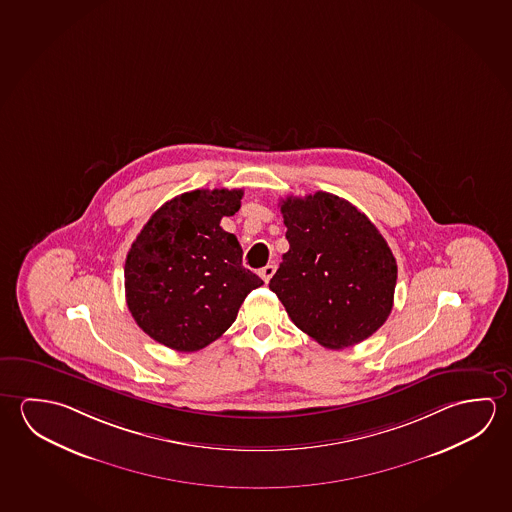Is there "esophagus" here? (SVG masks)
<instances>
[{
    "label": "esophagus",
    "mask_w": 512,
    "mask_h": 512,
    "mask_svg": "<svg viewBox=\"0 0 512 512\" xmlns=\"http://www.w3.org/2000/svg\"><path fill=\"white\" fill-rule=\"evenodd\" d=\"M275 271H277V268H275L273 264H268V266H264V268L260 269V278H262V280L268 284L269 280H271V277L275 275Z\"/></svg>",
    "instance_id": "1"
}]
</instances>
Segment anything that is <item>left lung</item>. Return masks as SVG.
<instances>
[{"label":"left lung","mask_w":512,"mask_h":512,"mask_svg":"<svg viewBox=\"0 0 512 512\" xmlns=\"http://www.w3.org/2000/svg\"><path fill=\"white\" fill-rule=\"evenodd\" d=\"M289 252L269 280L307 336L341 350L373 336L393 309L396 260L366 214L336 194L280 202Z\"/></svg>","instance_id":"left-lung-1"}]
</instances>
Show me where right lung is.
I'll return each mask as SVG.
<instances>
[{
    "instance_id": "add662e5",
    "label": "right lung",
    "mask_w": 512,
    "mask_h": 512,
    "mask_svg": "<svg viewBox=\"0 0 512 512\" xmlns=\"http://www.w3.org/2000/svg\"><path fill=\"white\" fill-rule=\"evenodd\" d=\"M243 189H196L153 212L125 262L135 323L176 352H198L227 332L250 291L264 284L243 248L219 227L241 209Z\"/></svg>"
}]
</instances>
